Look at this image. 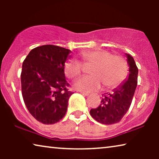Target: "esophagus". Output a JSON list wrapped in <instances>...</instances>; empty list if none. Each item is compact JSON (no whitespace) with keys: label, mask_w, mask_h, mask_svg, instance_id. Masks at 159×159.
Listing matches in <instances>:
<instances>
[{"label":"esophagus","mask_w":159,"mask_h":159,"mask_svg":"<svg viewBox=\"0 0 159 159\" xmlns=\"http://www.w3.org/2000/svg\"><path fill=\"white\" fill-rule=\"evenodd\" d=\"M80 93H81L82 95H84V96H88V95H89L88 93H85V92H84V91H80Z\"/></svg>","instance_id":"obj_1"}]
</instances>
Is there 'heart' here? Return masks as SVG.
<instances>
[{
  "instance_id": "heart-1",
  "label": "heart",
  "mask_w": 159,
  "mask_h": 159,
  "mask_svg": "<svg viewBox=\"0 0 159 159\" xmlns=\"http://www.w3.org/2000/svg\"><path fill=\"white\" fill-rule=\"evenodd\" d=\"M84 65L93 64L89 73L90 76L80 78L75 83V88L84 92L99 90L101 83L107 89L116 88L125 80L127 75V64L122 56L111 55L103 49L84 51L80 53ZM83 70L80 61L69 60L64 65V73L69 79H75Z\"/></svg>"
}]
</instances>
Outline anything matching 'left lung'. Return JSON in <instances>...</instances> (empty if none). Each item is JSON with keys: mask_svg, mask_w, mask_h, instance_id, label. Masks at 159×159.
<instances>
[{"mask_svg": "<svg viewBox=\"0 0 159 159\" xmlns=\"http://www.w3.org/2000/svg\"><path fill=\"white\" fill-rule=\"evenodd\" d=\"M129 76L112 93L103 95L101 104L92 108L90 114L93 119L103 125H113L121 121L129 110L138 84V69L133 57L126 53Z\"/></svg>", "mask_w": 159, "mask_h": 159, "instance_id": "8db88e82", "label": "left lung"}]
</instances>
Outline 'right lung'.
<instances>
[{"label":"right lung","instance_id":"add662e5","mask_svg":"<svg viewBox=\"0 0 159 159\" xmlns=\"http://www.w3.org/2000/svg\"><path fill=\"white\" fill-rule=\"evenodd\" d=\"M71 51L53 45L34 48L22 64L21 93L32 116L44 125H53L66 114L72 95L67 88L65 63Z\"/></svg>","mask_w":159,"mask_h":159}]
</instances>
